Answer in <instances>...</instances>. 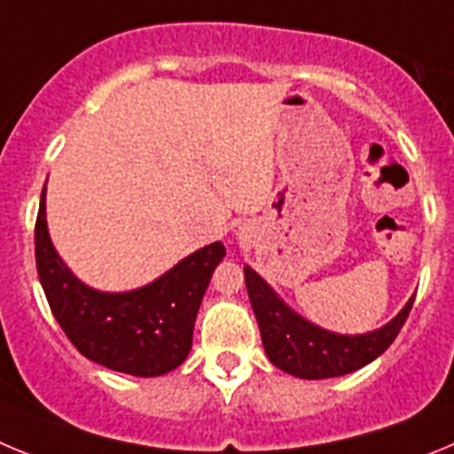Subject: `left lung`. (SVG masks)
<instances>
[{
	"label": "left lung",
	"instance_id": "1",
	"mask_svg": "<svg viewBox=\"0 0 454 454\" xmlns=\"http://www.w3.org/2000/svg\"><path fill=\"white\" fill-rule=\"evenodd\" d=\"M244 278L269 359L278 369L305 380L337 378L373 362L394 344L414 305V298H410L385 328L346 337L318 328L292 312L253 269L244 267Z\"/></svg>",
	"mask_w": 454,
	"mask_h": 454
}]
</instances>
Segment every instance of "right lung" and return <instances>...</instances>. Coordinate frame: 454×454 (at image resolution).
Instances as JSON below:
<instances>
[{
	"instance_id": "1",
	"label": "right lung",
	"mask_w": 454,
	"mask_h": 454,
	"mask_svg": "<svg viewBox=\"0 0 454 454\" xmlns=\"http://www.w3.org/2000/svg\"><path fill=\"white\" fill-rule=\"evenodd\" d=\"M223 255V244L215 242L136 292H95L72 276L51 247L43 187L35 267L47 303L76 350L113 371L156 378L185 362L199 305Z\"/></svg>"
}]
</instances>
